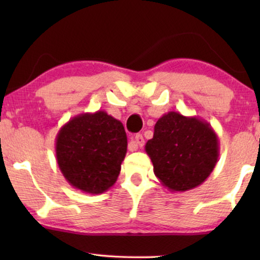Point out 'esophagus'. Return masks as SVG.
<instances>
[{
    "label": "esophagus",
    "instance_id": "obj_1",
    "mask_svg": "<svg viewBox=\"0 0 260 260\" xmlns=\"http://www.w3.org/2000/svg\"><path fill=\"white\" fill-rule=\"evenodd\" d=\"M134 143H135V148L134 149H130V150H136L137 147H143L144 145V138L142 136L141 134H138L135 136L134 138Z\"/></svg>",
    "mask_w": 260,
    "mask_h": 260
}]
</instances>
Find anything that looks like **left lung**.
Instances as JSON below:
<instances>
[{
  "instance_id": "left-lung-1",
  "label": "left lung",
  "mask_w": 260,
  "mask_h": 260,
  "mask_svg": "<svg viewBox=\"0 0 260 260\" xmlns=\"http://www.w3.org/2000/svg\"><path fill=\"white\" fill-rule=\"evenodd\" d=\"M145 151L163 186L186 191L211 175L218 162L219 141L206 120L170 111L156 122Z\"/></svg>"
}]
</instances>
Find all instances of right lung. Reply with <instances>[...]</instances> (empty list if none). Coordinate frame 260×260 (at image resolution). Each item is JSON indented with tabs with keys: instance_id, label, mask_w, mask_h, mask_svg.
Masks as SVG:
<instances>
[{
	"instance_id": "1",
	"label": "right lung",
	"mask_w": 260,
	"mask_h": 260,
	"mask_svg": "<svg viewBox=\"0 0 260 260\" xmlns=\"http://www.w3.org/2000/svg\"><path fill=\"white\" fill-rule=\"evenodd\" d=\"M126 148L123 124L101 110L73 117L55 138L56 162L67 182L95 195L116 183Z\"/></svg>"
}]
</instances>
